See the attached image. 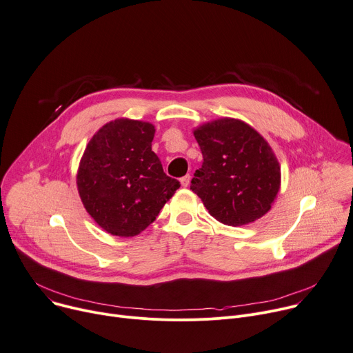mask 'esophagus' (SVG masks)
<instances>
[{
  "label": "esophagus",
  "instance_id": "esophagus-1",
  "mask_svg": "<svg viewBox=\"0 0 353 353\" xmlns=\"http://www.w3.org/2000/svg\"><path fill=\"white\" fill-rule=\"evenodd\" d=\"M190 180H191V176H190V174H185L184 177L180 179V183H181L183 187H187V185L190 184Z\"/></svg>",
  "mask_w": 353,
  "mask_h": 353
}]
</instances>
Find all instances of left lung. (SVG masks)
<instances>
[{"mask_svg": "<svg viewBox=\"0 0 353 353\" xmlns=\"http://www.w3.org/2000/svg\"><path fill=\"white\" fill-rule=\"evenodd\" d=\"M194 137L204 162L190 188L208 212L231 227L262 218L280 190V165L265 138L234 118L207 122Z\"/></svg>", "mask_w": 353, "mask_h": 353, "instance_id": "1", "label": "left lung"}]
</instances>
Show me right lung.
<instances>
[{"label":"right lung","instance_id":"add662e5","mask_svg":"<svg viewBox=\"0 0 353 353\" xmlns=\"http://www.w3.org/2000/svg\"><path fill=\"white\" fill-rule=\"evenodd\" d=\"M154 126L119 118L95 134L80 160L84 208L111 235L135 236L156 219L180 187L152 150Z\"/></svg>","mask_w":353,"mask_h":353}]
</instances>
